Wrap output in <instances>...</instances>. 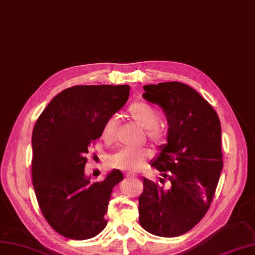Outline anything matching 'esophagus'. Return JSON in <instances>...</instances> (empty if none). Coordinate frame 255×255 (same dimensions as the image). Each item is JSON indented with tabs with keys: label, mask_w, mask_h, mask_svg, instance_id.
<instances>
[{
	"label": "esophagus",
	"mask_w": 255,
	"mask_h": 255,
	"mask_svg": "<svg viewBox=\"0 0 255 255\" xmlns=\"http://www.w3.org/2000/svg\"><path fill=\"white\" fill-rule=\"evenodd\" d=\"M126 178L127 179H131V178H135V176L134 175H132V174H126Z\"/></svg>",
	"instance_id": "esophagus-1"
}]
</instances>
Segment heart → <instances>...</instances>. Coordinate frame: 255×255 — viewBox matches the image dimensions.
Wrapping results in <instances>:
<instances>
[{"label": "heart", "mask_w": 255, "mask_h": 255, "mask_svg": "<svg viewBox=\"0 0 255 255\" xmlns=\"http://www.w3.org/2000/svg\"><path fill=\"white\" fill-rule=\"evenodd\" d=\"M128 116L141 128L146 130V135L154 144H161L164 141L163 129L158 125L159 113L154 107L144 103L135 101L128 108ZM118 130V120L115 116L109 118L103 127V137L107 142H113ZM151 156L148 149H128L123 148L109 158V164L112 168L126 172L140 171L146 164L147 159Z\"/></svg>", "instance_id": "1"}]
</instances>
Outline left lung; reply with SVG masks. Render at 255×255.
I'll return each instance as SVG.
<instances>
[{"label":"left lung","instance_id":"obj_1","mask_svg":"<svg viewBox=\"0 0 255 255\" xmlns=\"http://www.w3.org/2000/svg\"><path fill=\"white\" fill-rule=\"evenodd\" d=\"M143 98L162 108L168 121L166 143L151 166L160 186L143 177L139 221L150 234L176 237L190 231L212 204L223 168L221 125L214 108L180 82L144 85Z\"/></svg>","mask_w":255,"mask_h":255}]
</instances>
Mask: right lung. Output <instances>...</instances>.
Returning <instances> with one entry per match:
<instances>
[{
	"label": "right lung",
	"instance_id": "1",
	"mask_svg": "<svg viewBox=\"0 0 255 255\" xmlns=\"http://www.w3.org/2000/svg\"><path fill=\"white\" fill-rule=\"evenodd\" d=\"M129 85H76L50 101L32 134V181L41 213L64 237L84 241L103 231L114 186L112 170L103 181L85 174L86 155L105 122L127 103Z\"/></svg>",
	"mask_w": 255,
	"mask_h": 255
}]
</instances>
